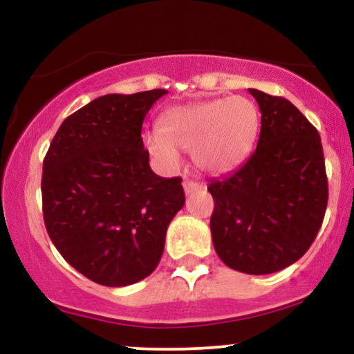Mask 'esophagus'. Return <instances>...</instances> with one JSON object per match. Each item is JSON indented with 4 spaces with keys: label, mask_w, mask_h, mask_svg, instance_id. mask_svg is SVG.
<instances>
[{
    "label": "esophagus",
    "mask_w": 354,
    "mask_h": 354,
    "mask_svg": "<svg viewBox=\"0 0 354 354\" xmlns=\"http://www.w3.org/2000/svg\"><path fill=\"white\" fill-rule=\"evenodd\" d=\"M183 188H185L186 194H193V193H196V191H203L206 186L203 185V183H198L193 180H185V183H183Z\"/></svg>",
    "instance_id": "esophagus-1"
}]
</instances>
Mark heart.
Wrapping results in <instances>:
<instances>
[{
  "label": "heart",
  "mask_w": 354,
  "mask_h": 354,
  "mask_svg": "<svg viewBox=\"0 0 354 354\" xmlns=\"http://www.w3.org/2000/svg\"><path fill=\"white\" fill-rule=\"evenodd\" d=\"M259 129V111L245 96L209 100L166 109L161 129L143 135L154 160L168 169L178 168L183 151H193L200 169L223 174L234 169L253 149Z\"/></svg>",
  "instance_id": "b5f03b06"
}]
</instances>
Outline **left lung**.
<instances>
[{
	"label": "left lung",
	"instance_id": "obj_1",
	"mask_svg": "<svg viewBox=\"0 0 354 354\" xmlns=\"http://www.w3.org/2000/svg\"><path fill=\"white\" fill-rule=\"evenodd\" d=\"M261 111L256 151L241 168L209 183L211 238L221 261L270 274L310 250L328 205L319 133L279 96L250 88Z\"/></svg>",
	"mask_w": 354,
	"mask_h": 354
}]
</instances>
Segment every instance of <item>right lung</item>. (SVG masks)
Here are the masks:
<instances>
[{
  "mask_svg": "<svg viewBox=\"0 0 354 354\" xmlns=\"http://www.w3.org/2000/svg\"><path fill=\"white\" fill-rule=\"evenodd\" d=\"M166 89L104 95L68 116L43 161V218L59 254L91 281L128 286L154 271L185 205L181 178L149 168L141 126Z\"/></svg>",
  "mask_w": 354,
  "mask_h": 354,
  "instance_id": "add662e5",
  "label": "right lung"
}]
</instances>
